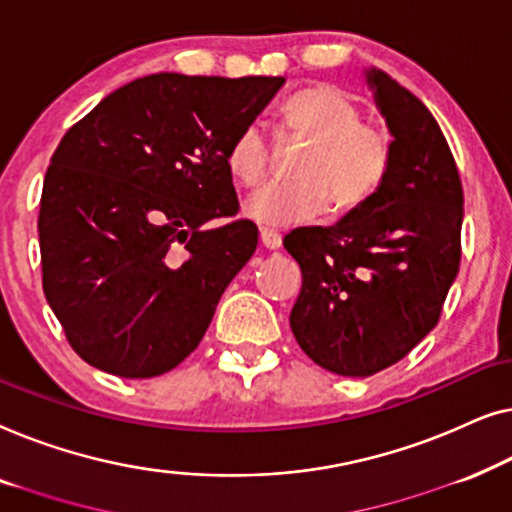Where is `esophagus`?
<instances>
[{"mask_svg": "<svg viewBox=\"0 0 512 512\" xmlns=\"http://www.w3.org/2000/svg\"><path fill=\"white\" fill-rule=\"evenodd\" d=\"M259 241H262V246L264 248H269V250H278L280 246H283V236H280L276 229H262V232H259Z\"/></svg>", "mask_w": 512, "mask_h": 512, "instance_id": "1", "label": "esophagus"}]
</instances>
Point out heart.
<instances>
[{"label":"heart","instance_id":"heart-1","mask_svg":"<svg viewBox=\"0 0 512 512\" xmlns=\"http://www.w3.org/2000/svg\"><path fill=\"white\" fill-rule=\"evenodd\" d=\"M362 109L334 85L299 90L280 106L283 132L308 141L294 181L271 185L246 204L262 225H297L331 213L348 215L376 197L390 176L394 146L387 129L362 120ZM225 164L236 185L257 190L271 167L262 127L250 122L229 143Z\"/></svg>","mask_w":512,"mask_h":512}]
</instances>
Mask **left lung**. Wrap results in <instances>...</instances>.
<instances>
[{"label": "left lung", "mask_w": 512, "mask_h": 512, "mask_svg": "<svg viewBox=\"0 0 512 512\" xmlns=\"http://www.w3.org/2000/svg\"><path fill=\"white\" fill-rule=\"evenodd\" d=\"M366 83L394 136L383 190L336 225L283 239L304 278L292 334L315 364L352 378L397 364L436 327L464 220L462 181L434 115L385 71L369 69Z\"/></svg>", "instance_id": "8db88e82"}]
</instances>
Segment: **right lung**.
I'll list each match as a JSON object with an SVG mask.
<instances>
[{
	"label": "right lung",
	"mask_w": 512,
	"mask_h": 512,
	"mask_svg": "<svg viewBox=\"0 0 512 512\" xmlns=\"http://www.w3.org/2000/svg\"><path fill=\"white\" fill-rule=\"evenodd\" d=\"M283 83L143 76L62 136L41 192L43 294L90 366L155 378L204 338L259 234L236 218L227 148Z\"/></svg>",
	"instance_id": "right-lung-1"
}]
</instances>
